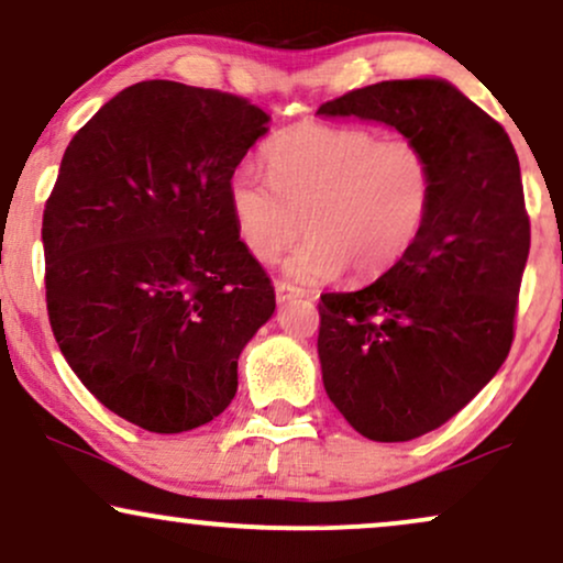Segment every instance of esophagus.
Masks as SVG:
<instances>
[{"instance_id": "obj_1", "label": "esophagus", "mask_w": 563, "mask_h": 563, "mask_svg": "<svg viewBox=\"0 0 563 563\" xmlns=\"http://www.w3.org/2000/svg\"><path fill=\"white\" fill-rule=\"evenodd\" d=\"M275 296H277V301H290V298H301V296H306V294H303L301 288L290 286V283L277 280V283H275Z\"/></svg>"}]
</instances>
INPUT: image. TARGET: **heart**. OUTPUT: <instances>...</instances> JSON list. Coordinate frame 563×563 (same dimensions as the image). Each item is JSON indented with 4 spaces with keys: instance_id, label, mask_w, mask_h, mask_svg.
I'll return each instance as SVG.
<instances>
[{
    "instance_id": "obj_1",
    "label": "heart",
    "mask_w": 563,
    "mask_h": 563,
    "mask_svg": "<svg viewBox=\"0 0 563 563\" xmlns=\"http://www.w3.org/2000/svg\"><path fill=\"white\" fill-rule=\"evenodd\" d=\"M262 161L267 179L249 166L231 174L233 225L260 262H275L309 233L286 262L301 286L345 269L358 280L384 275L418 244L437 205L433 158L412 137L301 122L277 132Z\"/></svg>"
}]
</instances>
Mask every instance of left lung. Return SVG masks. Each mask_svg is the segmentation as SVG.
<instances>
[{
  "label": "left lung",
  "instance_id": "1",
  "mask_svg": "<svg viewBox=\"0 0 563 563\" xmlns=\"http://www.w3.org/2000/svg\"><path fill=\"white\" fill-rule=\"evenodd\" d=\"M395 126L431 153L423 236L372 286L324 294V389L361 437L410 441L465 408L515 340L530 254L519 161L504 126L444 80H387L319 106Z\"/></svg>",
  "mask_w": 563,
  "mask_h": 563
}]
</instances>
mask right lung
<instances>
[{
    "label": "right lung",
    "mask_w": 563,
    "mask_h": 563,
    "mask_svg": "<svg viewBox=\"0 0 563 563\" xmlns=\"http://www.w3.org/2000/svg\"><path fill=\"white\" fill-rule=\"evenodd\" d=\"M269 117L170 80L113 96L64 151L44 210L46 309L90 395L153 433L210 423L275 288L239 241L229 179Z\"/></svg>",
    "instance_id": "1"
}]
</instances>
